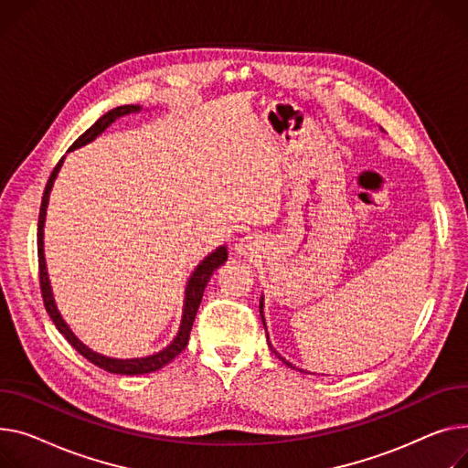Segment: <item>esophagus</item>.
I'll return each mask as SVG.
<instances>
[{
    "label": "esophagus",
    "mask_w": 468,
    "mask_h": 468,
    "mask_svg": "<svg viewBox=\"0 0 468 468\" xmlns=\"http://www.w3.org/2000/svg\"><path fill=\"white\" fill-rule=\"evenodd\" d=\"M235 250L240 256H254L260 250V240H258V237L246 235V237L239 239V242L235 244Z\"/></svg>",
    "instance_id": "esophagus-1"
}]
</instances>
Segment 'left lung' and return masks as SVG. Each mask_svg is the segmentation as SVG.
<instances>
[{
    "instance_id": "8db88e82",
    "label": "left lung",
    "mask_w": 468,
    "mask_h": 468,
    "mask_svg": "<svg viewBox=\"0 0 468 468\" xmlns=\"http://www.w3.org/2000/svg\"><path fill=\"white\" fill-rule=\"evenodd\" d=\"M261 308H263V301H261V303H260V313H261ZM261 320H263V313H261ZM263 325H265V320H263ZM265 331H267V329H265ZM272 352H274V350H272ZM274 354H276V352H274ZM276 356H278V354H276ZM278 357H280V356H278ZM280 359H282V361H284V363H286V365H288V367H292V368H295V367H293V365H292V363H288V361H286V359H284V357H280Z\"/></svg>"
}]
</instances>
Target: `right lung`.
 I'll return each mask as SVG.
<instances>
[{
	"label": "right lung",
	"instance_id": "1",
	"mask_svg": "<svg viewBox=\"0 0 468 468\" xmlns=\"http://www.w3.org/2000/svg\"><path fill=\"white\" fill-rule=\"evenodd\" d=\"M139 111L137 105H122V107H116L112 111H109L107 114H103L96 123H93L91 128H88L73 144L71 148H79L90 141L96 139L103 130H107L111 123L123 116V114H130V112H135ZM69 148V150H71ZM61 164H64V158H61L56 167L52 169L50 176H48V182L45 186V192H43V201H41V208H39V224H37V256H39V286H41V295H43V303H45V308L47 313L50 316V320L54 322V325L58 327V331L64 335L68 338L69 345L80 354L84 356L90 363H93L96 367L107 370V372H116V375H146V372H154L158 370L165 365H169L186 346H188V340H190V331H192V325H194V320H196V314L199 310V304H201V299H203V293H205V288L208 284V280L212 276V272L224 265L228 261V250L224 246L218 248L216 252H212L207 260H203V263L194 271L192 278L188 280V288H186V301H184V316H182V324H180V331L176 335V338L171 342V345L162 350L160 354H154V356H148V357H141V359H111V357H105V356H100L96 352L88 350L80 340H77V336L69 331V327L66 325V322L61 320L59 313L56 310V304H54V299H52V292H50V284H48V276H47V267H45V254H43V226H45V214H47V203H48V194H50V188L54 184V178L61 167Z\"/></svg>",
	"mask_w": 468,
	"mask_h": 468
}]
</instances>
